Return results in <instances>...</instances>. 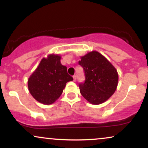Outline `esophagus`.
Masks as SVG:
<instances>
[{
	"label": "esophagus",
	"mask_w": 148,
	"mask_h": 148,
	"mask_svg": "<svg viewBox=\"0 0 148 148\" xmlns=\"http://www.w3.org/2000/svg\"><path fill=\"white\" fill-rule=\"evenodd\" d=\"M73 79H74V81H76V75L73 76Z\"/></svg>",
	"instance_id": "obj_1"
}]
</instances>
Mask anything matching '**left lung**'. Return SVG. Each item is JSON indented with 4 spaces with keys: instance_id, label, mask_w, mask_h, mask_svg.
Returning <instances> with one entry per match:
<instances>
[{
    "instance_id": "1",
    "label": "left lung",
    "mask_w": 148,
    "mask_h": 148,
    "mask_svg": "<svg viewBox=\"0 0 148 148\" xmlns=\"http://www.w3.org/2000/svg\"><path fill=\"white\" fill-rule=\"evenodd\" d=\"M80 59L78 64L85 74V81L79 84L80 93L94 105L106 101L116 90L119 82L116 69L96 51L88 52Z\"/></svg>"
}]
</instances>
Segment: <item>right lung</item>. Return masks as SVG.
Masks as SVG:
<instances>
[{
	"mask_svg": "<svg viewBox=\"0 0 148 148\" xmlns=\"http://www.w3.org/2000/svg\"><path fill=\"white\" fill-rule=\"evenodd\" d=\"M60 60V55L55 54L42 58L28 78L29 92L41 103L49 105L54 103L61 96L67 82L73 80Z\"/></svg>",
	"mask_w": 148,
	"mask_h": 148,
	"instance_id": "add662e5",
	"label": "right lung"
}]
</instances>
